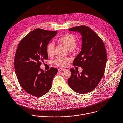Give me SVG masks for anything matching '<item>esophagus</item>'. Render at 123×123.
Wrapping results in <instances>:
<instances>
[{
	"mask_svg": "<svg viewBox=\"0 0 123 123\" xmlns=\"http://www.w3.org/2000/svg\"><path fill=\"white\" fill-rule=\"evenodd\" d=\"M64 70V69H62V68H59L58 69V72H62V71H63Z\"/></svg>",
	"mask_w": 123,
	"mask_h": 123,
	"instance_id": "1",
	"label": "esophagus"
}]
</instances>
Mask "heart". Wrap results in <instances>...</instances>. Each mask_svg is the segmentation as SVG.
I'll return each instance as SVG.
<instances>
[{
    "label": "heart",
    "instance_id": "b5f03b06",
    "mask_svg": "<svg viewBox=\"0 0 123 123\" xmlns=\"http://www.w3.org/2000/svg\"><path fill=\"white\" fill-rule=\"evenodd\" d=\"M58 42L66 46L69 50L74 49L77 45V39L76 37L71 34H64L57 39ZM54 44L53 43H48L46 46V52L48 56H52L54 53ZM69 59L67 57H58L54 60V64L60 67H64L66 65Z\"/></svg>",
    "mask_w": 123,
    "mask_h": 123
}]
</instances>
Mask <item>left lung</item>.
<instances>
[{
	"label": "left lung",
	"instance_id": "1",
	"mask_svg": "<svg viewBox=\"0 0 123 123\" xmlns=\"http://www.w3.org/2000/svg\"><path fill=\"white\" fill-rule=\"evenodd\" d=\"M80 32L82 36L81 50L74 60V66L82 67L79 73L70 69L71 76L68 80L70 87L80 94L91 92L102 78L107 61V53L101 38L86 26L73 27L69 30Z\"/></svg>",
	"mask_w": 123,
	"mask_h": 123
}]
</instances>
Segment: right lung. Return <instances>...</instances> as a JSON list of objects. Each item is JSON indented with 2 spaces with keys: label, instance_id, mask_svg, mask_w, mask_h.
Wrapping results in <instances>:
<instances>
[{
  "label": "right lung",
  "instance_id": "right-lung-1",
  "mask_svg": "<svg viewBox=\"0 0 123 123\" xmlns=\"http://www.w3.org/2000/svg\"><path fill=\"white\" fill-rule=\"evenodd\" d=\"M57 31L36 29L20 41L14 58V68L19 84L26 92L37 97L45 94L52 86L58 70L51 67L44 72L42 62L48 59L46 46Z\"/></svg>",
  "mask_w": 123,
  "mask_h": 123
}]
</instances>
